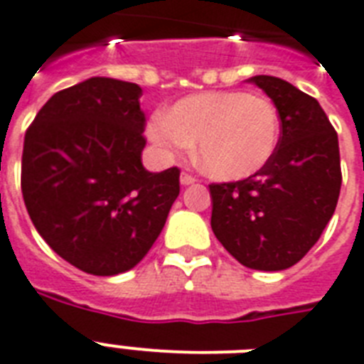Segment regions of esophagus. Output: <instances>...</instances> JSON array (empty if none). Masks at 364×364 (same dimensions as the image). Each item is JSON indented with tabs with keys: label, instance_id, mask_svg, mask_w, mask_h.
Segmentation results:
<instances>
[{
	"label": "esophagus",
	"instance_id": "1",
	"mask_svg": "<svg viewBox=\"0 0 364 364\" xmlns=\"http://www.w3.org/2000/svg\"><path fill=\"white\" fill-rule=\"evenodd\" d=\"M195 182H197V178H195L193 175H189V173H182V175H180V184L182 186H191L195 184Z\"/></svg>",
	"mask_w": 364,
	"mask_h": 364
}]
</instances>
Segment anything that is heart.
Instances as JSON below:
<instances>
[{
  "label": "heart",
  "mask_w": 364,
  "mask_h": 364,
  "mask_svg": "<svg viewBox=\"0 0 364 364\" xmlns=\"http://www.w3.org/2000/svg\"><path fill=\"white\" fill-rule=\"evenodd\" d=\"M279 132L275 106L266 96L245 91L186 96L146 126L149 139L167 158L186 152L197 141V161L218 180L257 175L275 154Z\"/></svg>",
  "instance_id": "b5f03b06"
}]
</instances>
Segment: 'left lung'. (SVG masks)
<instances>
[{
    "instance_id": "left-lung-1",
    "label": "left lung",
    "mask_w": 364,
    "mask_h": 364,
    "mask_svg": "<svg viewBox=\"0 0 364 364\" xmlns=\"http://www.w3.org/2000/svg\"><path fill=\"white\" fill-rule=\"evenodd\" d=\"M247 81L277 107V150L257 175L210 184V225L240 264L281 272L309 253L337 208L342 184L338 137L316 98L292 83L275 76Z\"/></svg>"
}]
</instances>
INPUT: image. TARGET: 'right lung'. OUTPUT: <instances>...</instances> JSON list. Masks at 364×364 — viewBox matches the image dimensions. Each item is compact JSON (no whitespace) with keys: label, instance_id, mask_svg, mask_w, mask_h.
Returning <instances> with one entry per match:
<instances>
[{"label":"right lung","instance_id":"right-lung-1","mask_svg":"<svg viewBox=\"0 0 364 364\" xmlns=\"http://www.w3.org/2000/svg\"><path fill=\"white\" fill-rule=\"evenodd\" d=\"M139 85L89 77L55 92L27 128L22 195L44 242L91 275L143 260L180 193L176 167H143Z\"/></svg>","mask_w":364,"mask_h":364}]
</instances>
